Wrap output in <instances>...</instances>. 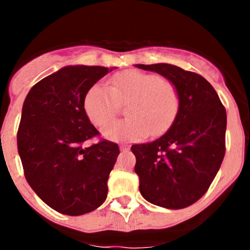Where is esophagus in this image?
I'll list each match as a JSON object with an SVG mask.
<instances>
[{"instance_id": "34e87169", "label": "esophagus", "mask_w": 250, "mask_h": 250, "mask_svg": "<svg viewBox=\"0 0 250 250\" xmlns=\"http://www.w3.org/2000/svg\"><path fill=\"white\" fill-rule=\"evenodd\" d=\"M130 146L127 144H121L120 145V150L121 151H126V150H129Z\"/></svg>"}]
</instances>
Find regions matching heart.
I'll return each instance as SVG.
<instances>
[{
  "label": "heart",
  "mask_w": 250,
  "mask_h": 250,
  "mask_svg": "<svg viewBox=\"0 0 250 250\" xmlns=\"http://www.w3.org/2000/svg\"><path fill=\"white\" fill-rule=\"evenodd\" d=\"M128 104L129 118L112 122L101 132L112 141H132L159 135L174 123L180 96L171 81L158 75L127 70L112 76L110 87L95 83L83 99V109L95 126H103L118 112L120 104Z\"/></svg>",
  "instance_id": "heart-1"
}]
</instances>
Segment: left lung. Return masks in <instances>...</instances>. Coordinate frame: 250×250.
<instances>
[{
    "label": "left lung",
    "instance_id": "1",
    "mask_svg": "<svg viewBox=\"0 0 250 250\" xmlns=\"http://www.w3.org/2000/svg\"><path fill=\"white\" fill-rule=\"evenodd\" d=\"M135 66L171 81L180 96L178 115L164 135L131 146L139 189L151 204L183 209L207 193L222 165L225 107L213 86L195 72L170 63Z\"/></svg>",
    "mask_w": 250,
    "mask_h": 250
}]
</instances>
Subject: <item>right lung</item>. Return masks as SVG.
Instances as JSON below:
<instances>
[{
	"mask_svg": "<svg viewBox=\"0 0 250 250\" xmlns=\"http://www.w3.org/2000/svg\"><path fill=\"white\" fill-rule=\"evenodd\" d=\"M112 68L65 66L32 86L22 106L17 149L32 190L54 210L83 215L107 196V179L120 154L101 140L83 109L87 90Z\"/></svg>",
	"mask_w": 250,
	"mask_h": 250,
	"instance_id": "1",
	"label": "right lung"
}]
</instances>
